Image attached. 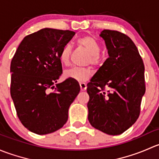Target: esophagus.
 I'll list each match as a JSON object with an SVG mask.
<instances>
[{
    "label": "esophagus",
    "mask_w": 159,
    "mask_h": 159,
    "mask_svg": "<svg viewBox=\"0 0 159 159\" xmlns=\"http://www.w3.org/2000/svg\"><path fill=\"white\" fill-rule=\"evenodd\" d=\"M80 88H81V91H85L86 89H87V84L84 82H80Z\"/></svg>",
    "instance_id": "1"
}]
</instances>
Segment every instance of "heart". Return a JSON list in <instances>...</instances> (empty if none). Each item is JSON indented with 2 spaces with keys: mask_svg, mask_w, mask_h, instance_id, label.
Masks as SVG:
<instances>
[{
  "mask_svg": "<svg viewBox=\"0 0 159 159\" xmlns=\"http://www.w3.org/2000/svg\"><path fill=\"white\" fill-rule=\"evenodd\" d=\"M78 45L84 48L89 53V62L91 64H98L99 61V54L101 51V45L98 41L91 36H83L77 40ZM71 48L69 44H65L62 47L59 54V59L64 65H68L70 62ZM92 75V70L89 68H82L74 67L65 71L66 78H72L78 81H84Z\"/></svg>",
  "mask_w": 159,
  "mask_h": 159,
  "instance_id": "heart-1",
  "label": "heart"
}]
</instances>
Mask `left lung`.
<instances>
[{
	"label": "left lung",
	"instance_id": "8db88e82",
	"mask_svg": "<svg viewBox=\"0 0 159 159\" xmlns=\"http://www.w3.org/2000/svg\"><path fill=\"white\" fill-rule=\"evenodd\" d=\"M109 57L88 84L90 124L102 132L118 135L139 118L145 92V66L131 38L118 30H104Z\"/></svg>",
	"mask_w": 159,
	"mask_h": 159
}]
</instances>
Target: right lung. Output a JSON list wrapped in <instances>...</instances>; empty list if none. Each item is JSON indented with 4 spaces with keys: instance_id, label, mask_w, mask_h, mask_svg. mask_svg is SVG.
<instances>
[{
    "instance_id": "add662e5",
    "label": "right lung",
    "mask_w": 159,
    "mask_h": 159,
    "mask_svg": "<svg viewBox=\"0 0 159 159\" xmlns=\"http://www.w3.org/2000/svg\"><path fill=\"white\" fill-rule=\"evenodd\" d=\"M75 32L44 28L27 35L11 63V95L24 126L38 134L60 129L67 122L70 104L80 91L78 81L62 74L59 54Z\"/></svg>"
}]
</instances>
